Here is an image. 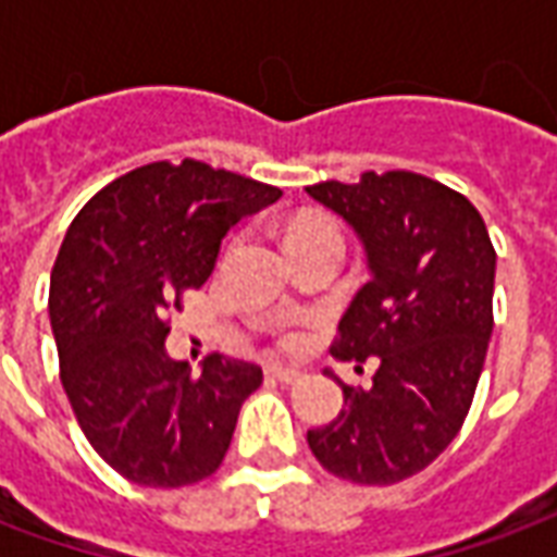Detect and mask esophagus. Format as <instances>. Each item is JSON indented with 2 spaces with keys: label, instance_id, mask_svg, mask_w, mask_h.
<instances>
[{
  "label": "esophagus",
  "instance_id": "esophagus-1",
  "mask_svg": "<svg viewBox=\"0 0 557 557\" xmlns=\"http://www.w3.org/2000/svg\"><path fill=\"white\" fill-rule=\"evenodd\" d=\"M268 373L274 375L277 382H283V385H295V382L301 379V370H298V367H283V363H274Z\"/></svg>",
  "mask_w": 557,
  "mask_h": 557
}]
</instances>
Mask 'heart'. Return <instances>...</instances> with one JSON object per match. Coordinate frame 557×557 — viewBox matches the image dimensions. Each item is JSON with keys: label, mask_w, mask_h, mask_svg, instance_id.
Masks as SVG:
<instances>
[{"label": "heart", "mask_w": 557, "mask_h": 557, "mask_svg": "<svg viewBox=\"0 0 557 557\" xmlns=\"http://www.w3.org/2000/svg\"><path fill=\"white\" fill-rule=\"evenodd\" d=\"M325 235L339 238L337 226H334L327 218H319V214L298 218V220H292L289 230H286V247H292V244H298V242H310V238H325Z\"/></svg>", "instance_id": "heart-1"}]
</instances>
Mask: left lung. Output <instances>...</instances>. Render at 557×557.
Wrapping results in <instances>:
<instances>
[{
  "label": "left lung",
  "instance_id": "1",
  "mask_svg": "<svg viewBox=\"0 0 557 557\" xmlns=\"http://www.w3.org/2000/svg\"><path fill=\"white\" fill-rule=\"evenodd\" d=\"M307 194L349 223L370 271L334 355L379 358L370 387L339 382L346 409L307 444L331 474L391 486L430 466L471 409L492 337L495 250L478 208L418 172H363Z\"/></svg>",
  "mask_w": 557,
  "mask_h": 557
}]
</instances>
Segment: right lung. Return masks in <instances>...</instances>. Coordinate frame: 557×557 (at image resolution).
<instances>
[{
	"instance_id": "1",
	"label": "right lung",
	"mask_w": 557,
	"mask_h": 557,
	"mask_svg": "<svg viewBox=\"0 0 557 557\" xmlns=\"http://www.w3.org/2000/svg\"><path fill=\"white\" fill-rule=\"evenodd\" d=\"M283 190L199 160L148 163L83 206L50 277V327L79 430L122 478L175 490L214 474L256 363L166 355V313L218 265L220 242Z\"/></svg>"
}]
</instances>
